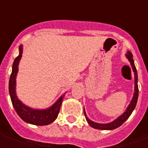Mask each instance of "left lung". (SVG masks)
I'll use <instances>...</instances> for the list:
<instances>
[{
	"instance_id": "8db88e82",
	"label": "left lung",
	"mask_w": 148,
	"mask_h": 148,
	"mask_svg": "<svg viewBox=\"0 0 148 148\" xmlns=\"http://www.w3.org/2000/svg\"><path fill=\"white\" fill-rule=\"evenodd\" d=\"M126 57L129 60L130 63H131V66H132V68L134 71V77H135V92H134V97H133V99L130 103V105H128V107L127 108L126 111L120 117H119L117 119H115L114 121H113L112 123H105V124H102V123H95L91 120H90L88 118L86 115V113H85V110H84V114H85V116H86V119L87 120L88 123L92 127V128H97V129H102V130H112V129H114V128H117L118 127L121 126L123 123L125 122L127 119H128V117L131 115L132 112L134 111V108L136 107V105H137V102H138V72H137V69L135 67V65H134V58H133V54L131 53L130 52H128L127 54H126Z\"/></svg>"
}]
</instances>
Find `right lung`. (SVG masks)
I'll use <instances>...</instances> for the list:
<instances>
[{"label": "right lung", "mask_w": 148, "mask_h": 148, "mask_svg": "<svg viewBox=\"0 0 148 148\" xmlns=\"http://www.w3.org/2000/svg\"><path fill=\"white\" fill-rule=\"evenodd\" d=\"M22 46H20V54L14 59L12 66V72L10 77L9 81V91L12 105L14 106V110L18 115L26 123H32L34 125H48L49 123H53L57 119L59 114L60 107L62 102L63 100V96H61L60 99L54 104L51 108L43 110H33L25 105H23L20 100L18 99L15 95V77L18 71V65L20 62L21 56H22Z\"/></svg>", "instance_id": "obj_1"}]
</instances>
